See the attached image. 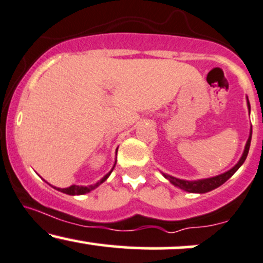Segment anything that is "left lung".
Returning a JSON list of instances; mask_svg holds the SVG:
<instances>
[{"instance_id":"1","label":"left lung","mask_w":263,"mask_h":263,"mask_svg":"<svg viewBox=\"0 0 263 263\" xmlns=\"http://www.w3.org/2000/svg\"><path fill=\"white\" fill-rule=\"evenodd\" d=\"M248 106H249V111H250L249 100H248ZM251 136H252V126H251V129H250V136H249L248 142H246L245 149H243V153H242L241 158H240L238 164H236V165H234L232 169L228 170V172H226L224 174L213 176V178L195 180V181H189V180H181L178 178H174V176L166 175V174L163 173L164 178L169 180V181L172 182L174 186H176V187L181 189L186 192H191V194H205V192H210V191H212V190L219 187V186L223 185V183L226 182L228 179L232 178L234 174H235L236 170H238L239 167L242 165L243 162H245L246 157H248L249 149H250V143H251Z\"/></svg>"}]
</instances>
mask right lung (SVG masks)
Returning <instances> with one entry per match:
<instances>
[{
    "instance_id": "add662e5",
    "label": "right lung",
    "mask_w": 263,
    "mask_h": 263,
    "mask_svg": "<svg viewBox=\"0 0 263 263\" xmlns=\"http://www.w3.org/2000/svg\"><path fill=\"white\" fill-rule=\"evenodd\" d=\"M115 164H116V162H115ZM115 164H114L112 169L110 170V172L107 173L106 175L104 176L103 179L99 180V181H98L97 183H94V185H89V186H78V185H71V186H69V187H66V189L53 187V186H52V187L58 190V191H61V192H63V194H66V195H71V196H76V195H84V194H88V192H90L91 190L97 189L98 186L101 185V183H103L104 181H105V180H106L107 178H109V175H110V174H111V172H112V170H114V167H115Z\"/></svg>"
}]
</instances>
